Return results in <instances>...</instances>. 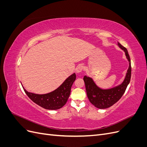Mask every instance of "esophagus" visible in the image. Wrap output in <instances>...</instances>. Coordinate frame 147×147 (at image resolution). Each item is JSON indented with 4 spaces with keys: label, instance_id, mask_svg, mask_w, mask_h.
<instances>
[{
    "label": "esophagus",
    "instance_id": "34e87169",
    "mask_svg": "<svg viewBox=\"0 0 147 147\" xmlns=\"http://www.w3.org/2000/svg\"><path fill=\"white\" fill-rule=\"evenodd\" d=\"M83 66L82 65H78L77 67H76V69H75V71H76V72L77 73H80V72H82V71L83 70Z\"/></svg>",
    "mask_w": 147,
    "mask_h": 147
}]
</instances>
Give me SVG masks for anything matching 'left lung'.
I'll return each instance as SVG.
<instances>
[{
    "label": "left lung",
    "mask_w": 147,
    "mask_h": 147,
    "mask_svg": "<svg viewBox=\"0 0 147 147\" xmlns=\"http://www.w3.org/2000/svg\"><path fill=\"white\" fill-rule=\"evenodd\" d=\"M118 45L125 53L126 58L129 61V68L121 84L112 88L104 90L97 86L91 78L87 77L86 75L83 78L88 99L93 105L98 109L109 108L118 102L125 92L131 80V65L129 55L125 47L122 46L119 42H118Z\"/></svg>",
    "instance_id": "8db88e82"
}]
</instances>
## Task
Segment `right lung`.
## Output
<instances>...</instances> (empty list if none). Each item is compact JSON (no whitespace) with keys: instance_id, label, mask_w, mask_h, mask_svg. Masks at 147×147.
I'll return each instance as SVG.
<instances>
[{"instance_id":"add662e5","label":"right lung","mask_w":147,"mask_h":147,"mask_svg":"<svg viewBox=\"0 0 147 147\" xmlns=\"http://www.w3.org/2000/svg\"><path fill=\"white\" fill-rule=\"evenodd\" d=\"M75 79L76 75L74 73L67 78L56 90L44 94H34L27 91L24 87L23 88L26 94L35 104L47 110H57L66 104L70 94L71 87Z\"/></svg>"}]
</instances>
